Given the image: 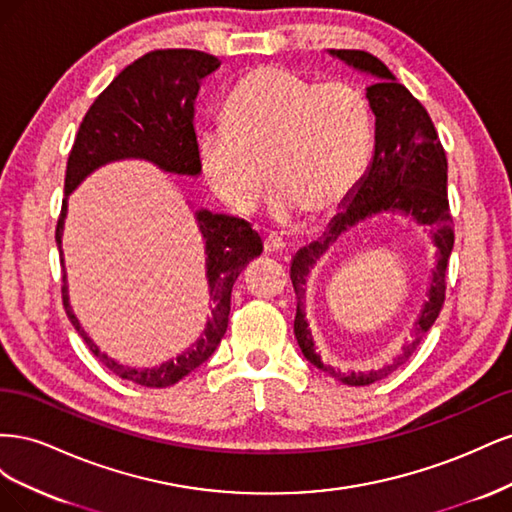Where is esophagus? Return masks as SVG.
I'll return each instance as SVG.
<instances>
[{
	"instance_id": "1",
	"label": "esophagus",
	"mask_w": 512,
	"mask_h": 512,
	"mask_svg": "<svg viewBox=\"0 0 512 512\" xmlns=\"http://www.w3.org/2000/svg\"><path fill=\"white\" fill-rule=\"evenodd\" d=\"M265 250L269 254H282V252H286V243L280 237H267L265 239Z\"/></svg>"
}]
</instances>
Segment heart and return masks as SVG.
Wrapping results in <instances>:
<instances>
[{
	"label": "heart",
	"instance_id": "b5f03b06",
	"mask_svg": "<svg viewBox=\"0 0 512 512\" xmlns=\"http://www.w3.org/2000/svg\"><path fill=\"white\" fill-rule=\"evenodd\" d=\"M222 123L200 134L198 162L213 194L237 213L254 211L265 172L273 183L271 218L280 224L305 211H337L365 173L369 104L350 83L260 66L230 91Z\"/></svg>",
	"mask_w": 512,
	"mask_h": 512
}]
</instances>
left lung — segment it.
I'll return each instance as SVG.
<instances>
[{"mask_svg":"<svg viewBox=\"0 0 512 512\" xmlns=\"http://www.w3.org/2000/svg\"><path fill=\"white\" fill-rule=\"evenodd\" d=\"M329 55L344 61L348 68L369 74L374 79L365 89V98L376 117L374 156H371V162L356 190L344 203V211L335 215L318 241L301 247L290 262V280L294 294H297L294 335H297L305 359L324 374L350 386H367L389 376L391 371L410 359L444 305L446 265L455 243L453 218L448 213L446 196L448 164L425 106L404 85L397 83L393 72L378 57L365 51L346 49H331ZM380 212H399L430 230L432 242L437 247V265L432 270L428 301L415 323L413 337L391 364L371 372H339L322 364L315 352L304 314V286L308 273L329 246L346 231Z\"/></svg>","mask_w":512,"mask_h":512,"instance_id":"left-lung-1","label":"left lung"}]
</instances>
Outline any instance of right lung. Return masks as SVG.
<instances>
[{
  "instance_id": "right-lung-1",
  "label": "right lung",
  "mask_w": 512,
  "mask_h": 512,
  "mask_svg": "<svg viewBox=\"0 0 512 512\" xmlns=\"http://www.w3.org/2000/svg\"><path fill=\"white\" fill-rule=\"evenodd\" d=\"M220 64L218 57L203 51H151L123 68L89 106L66 166V198L55 232L61 267H64L61 237H64L68 215V196L100 166L119 160H145L156 164L164 173L185 177L200 175L194 102L200 83L218 70ZM194 220L205 241V275L213 309L203 335L177 359L162 365H121L102 352L72 312L64 269L61 294H64V307L72 327L79 331L100 363L121 380L149 386V389H166L203 365L222 342L228 327L232 284L250 265V260L262 254V239L252 230L250 222L232 218V215L196 209Z\"/></svg>"
}]
</instances>
